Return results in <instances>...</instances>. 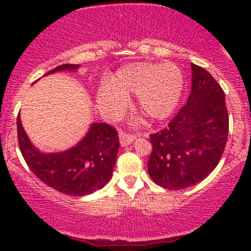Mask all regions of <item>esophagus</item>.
<instances>
[{"label": "esophagus", "instance_id": "34e87169", "mask_svg": "<svg viewBox=\"0 0 251 251\" xmlns=\"http://www.w3.org/2000/svg\"><path fill=\"white\" fill-rule=\"evenodd\" d=\"M135 135H128V133L124 132V131H120V133H119V140H120L121 147H126L128 146V144H131L135 141Z\"/></svg>", "mask_w": 251, "mask_h": 251}]
</instances>
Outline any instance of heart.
<instances>
[{"instance_id": "obj_1", "label": "heart", "mask_w": 251, "mask_h": 251, "mask_svg": "<svg viewBox=\"0 0 251 251\" xmlns=\"http://www.w3.org/2000/svg\"><path fill=\"white\" fill-rule=\"evenodd\" d=\"M183 87V74L173 63H131L119 68L110 82L100 85L97 102L105 114L118 116L127 105V96L136 93L142 113L163 120L176 109Z\"/></svg>"}]
</instances>
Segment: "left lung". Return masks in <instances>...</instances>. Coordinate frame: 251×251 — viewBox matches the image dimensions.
Masks as SVG:
<instances>
[{"label": "left lung", "mask_w": 251, "mask_h": 251, "mask_svg": "<svg viewBox=\"0 0 251 251\" xmlns=\"http://www.w3.org/2000/svg\"><path fill=\"white\" fill-rule=\"evenodd\" d=\"M192 91L168 127L151 135V178L177 191L194 186L214 171L228 136L225 92L210 73L191 64Z\"/></svg>", "instance_id": "obj_1"}]
</instances>
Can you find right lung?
Instances as JSON below:
<instances>
[{
  "mask_svg": "<svg viewBox=\"0 0 251 251\" xmlns=\"http://www.w3.org/2000/svg\"><path fill=\"white\" fill-rule=\"evenodd\" d=\"M78 64H63L48 72H75ZM19 148L27 166L44 183L68 196H88L110 181L119 151L118 132L103 123L91 124L87 133L74 147L59 153L39 151L17 118Z\"/></svg>",
  "mask_w": 251,
  "mask_h": 251,
  "instance_id": "1",
  "label": "right lung"
}]
</instances>
